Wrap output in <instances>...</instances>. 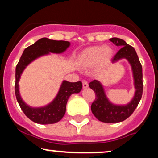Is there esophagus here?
<instances>
[{
	"mask_svg": "<svg viewBox=\"0 0 158 158\" xmlns=\"http://www.w3.org/2000/svg\"><path fill=\"white\" fill-rule=\"evenodd\" d=\"M82 86L83 88H87L88 87V83L87 81H82Z\"/></svg>",
	"mask_w": 158,
	"mask_h": 158,
	"instance_id": "34e87169",
	"label": "esophagus"
}]
</instances>
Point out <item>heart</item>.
I'll return each instance as SVG.
<instances>
[{"label":"heart","instance_id":"heart-1","mask_svg":"<svg viewBox=\"0 0 158 158\" xmlns=\"http://www.w3.org/2000/svg\"><path fill=\"white\" fill-rule=\"evenodd\" d=\"M111 55V49L108 47L96 46L84 50L79 56V64L83 68H90L95 64L103 66L108 62Z\"/></svg>","mask_w":158,"mask_h":158}]
</instances>
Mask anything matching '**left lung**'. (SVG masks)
I'll list each match as a JSON object with an SVG mask.
<instances>
[{"label": "left lung", "mask_w": 158, "mask_h": 158, "mask_svg": "<svg viewBox=\"0 0 158 158\" xmlns=\"http://www.w3.org/2000/svg\"><path fill=\"white\" fill-rule=\"evenodd\" d=\"M112 41L120 49L111 59L112 63L121 59H126L131 65L135 79V95L133 99L126 106H115L107 99L102 85L99 81L94 80L89 83V87L96 94V98L91 104V111L99 121L103 123H119L124 121L135 111L143 94V70L135 48L128 44L124 40L111 38Z\"/></svg>", "instance_id": "left-lung-1"}]
</instances>
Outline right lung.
Masks as SVG:
<instances>
[{"label": "right lung", "mask_w": 158, "mask_h": 158, "mask_svg": "<svg viewBox=\"0 0 158 158\" xmlns=\"http://www.w3.org/2000/svg\"><path fill=\"white\" fill-rule=\"evenodd\" d=\"M69 46V41H56L48 38H42L25 49L19 63L16 65L15 84L16 99L25 115L33 122L46 125L52 124L60 121L66 111V105L68 98L71 94L80 92L82 84L81 81L69 82L64 81L55 99L50 104L42 108H35L25 104L20 96L19 81L21 74L27 65L36 58L48 54L49 52L61 53Z\"/></svg>", "instance_id": "right-lung-1"}]
</instances>
